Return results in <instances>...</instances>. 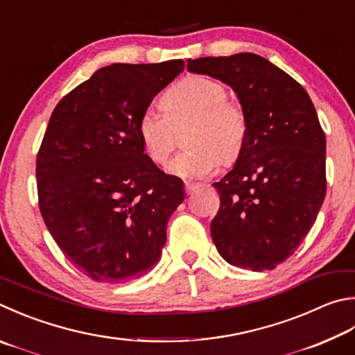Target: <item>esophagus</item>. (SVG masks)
<instances>
[{"label":"esophagus","mask_w":355,"mask_h":355,"mask_svg":"<svg viewBox=\"0 0 355 355\" xmlns=\"http://www.w3.org/2000/svg\"><path fill=\"white\" fill-rule=\"evenodd\" d=\"M200 188H202V184H200V183H184V191H186V194H188V196L194 194V192L198 191Z\"/></svg>","instance_id":"esophagus-1"}]
</instances>
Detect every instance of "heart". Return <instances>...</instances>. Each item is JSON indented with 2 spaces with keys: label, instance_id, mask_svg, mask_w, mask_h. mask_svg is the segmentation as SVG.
Masks as SVG:
<instances>
[{
  "label": "heart",
  "instance_id": "obj_1",
  "mask_svg": "<svg viewBox=\"0 0 355 355\" xmlns=\"http://www.w3.org/2000/svg\"><path fill=\"white\" fill-rule=\"evenodd\" d=\"M164 113L146 108L138 119L143 150L155 164H166L175 149V128L191 122L184 143L191 149L173 158L167 171L182 178H205L220 161L233 163L243 150L248 119L237 101L227 98V88L208 76H188L161 98Z\"/></svg>",
  "mask_w": 355,
  "mask_h": 355
}]
</instances>
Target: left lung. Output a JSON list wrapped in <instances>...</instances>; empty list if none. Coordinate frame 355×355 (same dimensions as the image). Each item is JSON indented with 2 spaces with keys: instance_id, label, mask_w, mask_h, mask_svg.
<instances>
[{
  "instance_id": "8db88e82",
  "label": "left lung",
  "mask_w": 355,
  "mask_h": 355,
  "mask_svg": "<svg viewBox=\"0 0 355 355\" xmlns=\"http://www.w3.org/2000/svg\"><path fill=\"white\" fill-rule=\"evenodd\" d=\"M188 69L233 88L248 119L233 171L212 184L220 196L212 241L231 266L273 270L300 247L326 196L317 112L293 77L257 54L189 59Z\"/></svg>"
}]
</instances>
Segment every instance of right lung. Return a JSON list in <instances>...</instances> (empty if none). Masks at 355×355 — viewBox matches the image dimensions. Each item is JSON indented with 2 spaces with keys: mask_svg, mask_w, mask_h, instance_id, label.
I'll return each instance as SVG.
<instances>
[{
  "mask_svg": "<svg viewBox=\"0 0 355 355\" xmlns=\"http://www.w3.org/2000/svg\"><path fill=\"white\" fill-rule=\"evenodd\" d=\"M184 68L114 63L63 98L37 155L38 206L62 253L96 282H127L155 266L182 180L146 155L138 119Z\"/></svg>",
  "mask_w": 355,
  "mask_h": 355,
  "instance_id": "right-lung-1",
  "label": "right lung"
}]
</instances>
